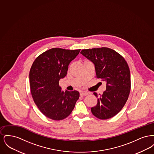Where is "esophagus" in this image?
I'll return each instance as SVG.
<instances>
[{"mask_svg":"<svg viewBox=\"0 0 154 154\" xmlns=\"http://www.w3.org/2000/svg\"><path fill=\"white\" fill-rule=\"evenodd\" d=\"M88 94V93H87V92H81L80 96H81V97H83V96H85L87 95Z\"/></svg>","mask_w":154,"mask_h":154,"instance_id":"1","label":"esophagus"}]
</instances>
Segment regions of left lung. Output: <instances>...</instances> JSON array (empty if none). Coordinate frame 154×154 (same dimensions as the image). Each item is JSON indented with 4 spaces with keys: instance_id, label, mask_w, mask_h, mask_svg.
<instances>
[{
    "instance_id": "obj_1",
    "label": "left lung",
    "mask_w": 154,
    "mask_h": 154,
    "mask_svg": "<svg viewBox=\"0 0 154 154\" xmlns=\"http://www.w3.org/2000/svg\"><path fill=\"white\" fill-rule=\"evenodd\" d=\"M80 53L95 65L96 77L106 82V90L91 108L92 113L100 119L113 117L124 107L131 91V73L126 61L107 47L82 50ZM94 94L98 97L95 92Z\"/></svg>"
}]
</instances>
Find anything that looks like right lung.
<instances>
[{
  "mask_svg": "<svg viewBox=\"0 0 154 154\" xmlns=\"http://www.w3.org/2000/svg\"><path fill=\"white\" fill-rule=\"evenodd\" d=\"M80 51V49L54 48L40 54L33 62L29 72L30 92L37 107L45 117L62 120L73 110L79 92L62 91L59 81L66 76L69 63Z\"/></svg>",
  "mask_w": 154,
  "mask_h": 154,
  "instance_id": "1",
  "label": "right lung"
}]
</instances>
